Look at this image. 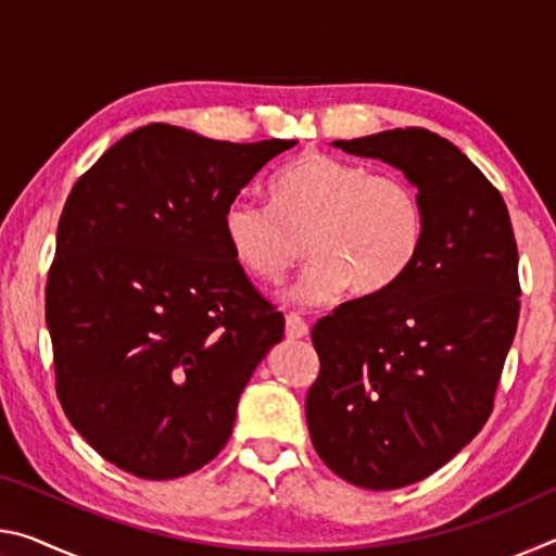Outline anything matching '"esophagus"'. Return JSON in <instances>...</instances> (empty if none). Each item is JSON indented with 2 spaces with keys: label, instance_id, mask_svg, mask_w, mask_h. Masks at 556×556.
<instances>
[{
  "label": "esophagus",
  "instance_id": "esophagus-1",
  "mask_svg": "<svg viewBox=\"0 0 556 556\" xmlns=\"http://www.w3.org/2000/svg\"><path fill=\"white\" fill-rule=\"evenodd\" d=\"M308 336V326L304 318L299 314H289L287 316V338H306Z\"/></svg>",
  "mask_w": 556,
  "mask_h": 556
}]
</instances>
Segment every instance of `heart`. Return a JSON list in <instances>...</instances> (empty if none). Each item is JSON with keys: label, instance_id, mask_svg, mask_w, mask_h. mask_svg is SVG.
I'll use <instances>...</instances> for the list:
<instances>
[{"label": "heart", "instance_id": "1", "mask_svg": "<svg viewBox=\"0 0 556 556\" xmlns=\"http://www.w3.org/2000/svg\"><path fill=\"white\" fill-rule=\"evenodd\" d=\"M269 199H232L223 232L242 269L267 285H279L308 248L314 260L294 291L299 304L321 306L351 287L380 294L425 244V203L397 174L308 152L271 178Z\"/></svg>", "mask_w": 556, "mask_h": 556}]
</instances>
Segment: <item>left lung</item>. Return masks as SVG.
<instances>
[{
  "label": "left lung",
  "mask_w": 556,
  "mask_h": 556,
  "mask_svg": "<svg viewBox=\"0 0 556 556\" xmlns=\"http://www.w3.org/2000/svg\"><path fill=\"white\" fill-rule=\"evenodd\" d=\"M333 147L397 168L427 215L407 275L312 331L316 454L348 483L394 491L448 464L491 417L520 316L517 244L503 195L434 131L384 129Z\"/></svg>",
  "instance_id": "8db88e82"
}]
</instances>
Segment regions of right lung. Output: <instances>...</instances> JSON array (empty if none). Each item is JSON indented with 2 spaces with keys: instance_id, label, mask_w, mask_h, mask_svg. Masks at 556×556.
Instances as JSON below:
<instances>
[{
  "instance_id": "add662e5",
  "label": "right lung",
  "mask_w": 556,
  "mask_h": 556,
  "mask_svg": "<svg viewBox=\"0 0 556 556\" xmlns=\"http://www.w3.org/2000/svg\"><path fill=\"white\" fill-rule=\"evenodd\" d=\"M296 139L147 125L73 186L46 285L55 390L78 434L149 481L220 454L285 316L244 277L225 205Z\"/></svg>"
}]
</instances>
